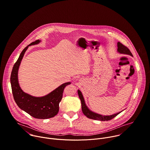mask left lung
Masks as SVG:
<instances>
[{"label":"left lung","mask_w":150,"mask_h":150,"mask_svg":"<svg viewBox=\"0 0 150 150\" xmlns=\"http://www.w3.org/2000/svg\"><path fill=\"white\" fill-rule=\"evenodd\" d=\"M117 52L120 54H125V55H129L131 57L132 56V54H131V51L129 50V49L126 47L125 46H124V45H122V43H121L120 42H118L117 43ZM78 93L79 97V99H81V106H82V112L83 113V114L88 117V118L90 119H92V120H98V121H109L112 120V118H114V117H115L117 115H118L120 113H121L122 111L117 112L116 114L111 115H103L101 114H99L97 113H95L92 111H91L88 107L86 106L84 98L83 96V95L81 92V91L80 90H78Z\"/></svg>","instance_id":"1"}]
</instances>
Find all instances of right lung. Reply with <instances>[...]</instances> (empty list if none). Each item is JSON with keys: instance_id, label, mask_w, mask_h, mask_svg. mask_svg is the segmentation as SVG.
<instances>
[{"instance_id": "add662e5", "label": "right lung", "mask_w": 150, "mask_h": 150, "mask_svg": "<svg viewBox=\"0 0 150 150\" xmlns=\"http://www.w3.org/2000/svg\"><path fill=\"white\" fill-rule=\"evenodd\" d=\"M41 40H37L28 45L19 55L15 64L11 76V83L15 101L23 111L33 118L47 119L52 118L59 112V104L62 98L64 88L71 84L70 82L64 83L49 93L41 96H32L23 91L18 81V70L25 52L31 45H37Z\"/></svg>"}]
</instances>
